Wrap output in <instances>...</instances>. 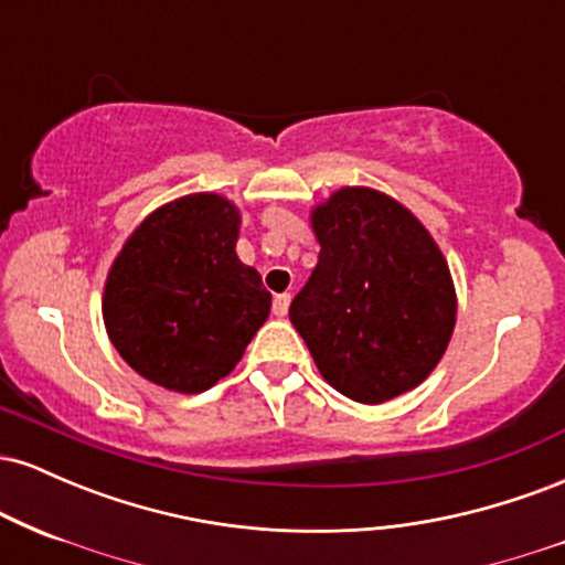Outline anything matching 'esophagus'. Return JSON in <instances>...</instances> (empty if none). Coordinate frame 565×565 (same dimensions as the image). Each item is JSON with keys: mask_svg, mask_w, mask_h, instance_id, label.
<instances>
[{"mask_svg": "<svg viewBox=\"0 0 565 565\" xmlns=\"http://www.w3.org/2000/svg\"><path fill=\"white\" fill-rule=\"evenodd\" d=\"M289 302H291L289 291H284V295H276L274 297V316L284 319V316H287V310H289Z\"/></svg>", "mask_w": 565, "mask_h": 565, "instance_id": "obj_1", "label": "esophagus"}]
</instances>
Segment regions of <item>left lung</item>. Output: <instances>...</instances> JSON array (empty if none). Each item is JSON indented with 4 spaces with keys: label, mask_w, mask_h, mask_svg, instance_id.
<instances>
[{
    "label": "left lung",
    "mask_w": 565,
    "mask_h": 565,
    "mask_svg": "<svg viewBox=\"0 0 565 565\" xmlns=\"http://www.w3.org/2000/svg\"><path fill=\"white\" fill-rule=\"evenodd\" d=\"M321 252L289 319L321 377L359 404L414 391L457 323L444 252L401 201L345 185L310 212Z\"/></svg>",
    "instance_id": "1"
}]
</instances>
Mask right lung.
<instances>
[{"label":"right lung","mask_w":565,"mask_h":565,"mask_svg":"<svg viewBox=\"0 0 565 565\" xmlns=\"http://www.w3.org/2000/svg\"><path fill=\"white\" fill-rule=\"evenodd\" d=\"M238 206L220 193L161 204L129 233L103 289L111 345L140 377L210 391L270 313V291L236 255Z\"/></svg>","instance_id":"right-lung-1"}]
</instances>
